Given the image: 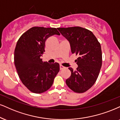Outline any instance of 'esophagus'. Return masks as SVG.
<instances>
[{"label": "esophagus", "instance_id": "obj_1", "mask_svg": "<svg viewBox=\"0 0 120 120\" xmlns=\"http://www.w3.org/2000/svg\"><path fill=\"white\" fill-rule=\"evenodd\" d=\"M60 70H62V69H64V68H65V67H63V66H62V65H60Z\"/></svg>", "mask_w": 120, "mask_h": 120}]
</instances>
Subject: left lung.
Instances as JSON below:
<instances>
[{"mask_svg": "<svg viewBox=\"0 0 120 120\" xmlns=\"http://www.w3.org/2000/svg\"><path fill=\"white\" fill-rule=\"evenodd\" d=\"M57 29L69 42L72 53L78 56L76 60L78 65L77 70L68 68L71 75L66 79V84L75 92H85L94 85L101 69L100 43L92 32L83 28L73 26Z\"/></svg>", "mask_w": 120, "mask_h": 120, "instance_id": "8db88e82", "label": "left lung"}]
</instances>
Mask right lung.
I'll return each instance as SVG.
<instances>
[{"label": "right lung", "mask_w": 120, "mask_h": 120, "mask_svg": "<svg viewBox=\"0 0 120 120\" xmlns=\"http://www.w3.org/2000/svg\"><path fill=\"white\" fill-rule=\"evenodd\" d=\"M55 34L60 35L55 28L34 26L23 33L16 44L14 58L18 74L23 85L35 94L49 89L60 71L58 63L49 64L41 58L45 41Z\"/></svg>", "instance_id": "obj_1"}]
</instances>
